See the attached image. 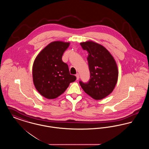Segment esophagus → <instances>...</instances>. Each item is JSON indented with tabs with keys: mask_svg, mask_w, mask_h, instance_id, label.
<instances>
[{
	"mask_svg": "<svg viewBox=\"0 0 149 149\" xmlns=\"http://www.w3.org/2000/svg\"><path fill=\"white\" fill-rule=\"evenodd\" d=\"M75 76H76V77H77V79L78 80V79H79V74L78 73H77V74L75 75Z\"/></svg>",
	"mask_w": 149,
	"mask_h": 149,
	"instance_id": "esophagus-1",
	"label": "esophagus"
}]
</instances>
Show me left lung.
Listing matches in <instances>:
<instances>
[{
    "instance_id": "8db88e82",
    "label": "left lung",
    "mask_w": 149,
    "mask_h": 149,
    "mask_svg": "<svg viewBox=\"0 0 149 149\" xmlns=\"http://www.w3.org/2000/svg\"><path fill=\"white\" fill-rule=\"evenodd\" d=\"M83 50L87 51V60L90 79L87 83L79 84L87 94L96 100L103 99L113 91L118 80V71L112 55L102 45L93 41L80 43Z\"/></svg>"
}]
</instances>
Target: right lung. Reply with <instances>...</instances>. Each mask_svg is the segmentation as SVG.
<instances>
[{"label": "right lung", "mask_w": 149, "mask_h": 149, "mask_svg": "<svg viewBox=\"0 0 149 149\" xmlns=\"http://www.w3.org/2000/svg\"><path fill=\"white\" fill-rule=\"evenodd\" d=\"M70 43L54 41L45 47L36 57L32 76L37 91L47 99H54L66 91L76 80L71 75L67 64L62 60Z\"/></svg>", "instance_id": "add662e5"}]
</instances>
